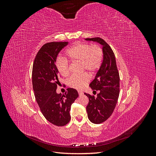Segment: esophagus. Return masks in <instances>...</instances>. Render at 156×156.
I'll list each match as a JSON object with an SVG mask.
<instances>
[{
  "mask_svg": "<svg viewBox=\"0 0 156 156\" xmlns=\"http://www.w3.org/2000/svg\"><path fill=\"white\" fill-rule=\"evenodd\" d=\"M78 93H79V95L80 96H81L83 95V92H81V91H78Z\"/></svg>",
  "mask_w": 156,
  "mask_h": 156,
  "instance_id": "obj_1",
  "label": "esophagus"
}]
</instances>
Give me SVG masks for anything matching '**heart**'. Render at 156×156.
I'll return each instance as SVG.
<instances>
[{"label":"heart","mask_w":156,"mask_h":156,"mask_svg":"<svg viewBox=\"0 0 156 156\" xmlns=\"http://www.w3.org/2000/svg\"><path fill=\"white\" fill-rule=\"evenodd\" d=\"M66 56L72 62L81 63V72H88L94 73L100 69L103 60V51L100 46L91 45L88 44H77L69 48ZM58 72L63 77L69 75V66L67 60H58L56 64ZM90 81V77L87 73L79 76H73L68 81V85L77 90H81Z\"/></svg>","instance_id":"obj_1"}]
</instances>
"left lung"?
<instances>
[{
    "label": "left lung",
    "mask_w": 156,
    "mask_h": 156,
    "mask_svg": "<svg viewBox=\"0 0 156 156\" xmlns=\"http://www.w3.org/2000/svg\"><path fill=\"white\" fill-rule=\"evenodd\" d=\"M85 40L96 41L102 45L103 56L101 67L89 85L94 92L98 90L99 94L95 98L84 93L89 100L87 106L88 119L98 124L107 120L114 111L120 93V76L115 54L108 44L100 37Z\"/></svg>",
    "instance_id": "8db88e82"
}]
</instances>
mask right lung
Listing matches in <instances>:
<instances>
[{
    "instance_id": "obj_1",
    "label": "right lung",
    "mask_w": 156,
    "mask_h": 156,
    "mask_svg": "<svg viewBox=\"0 0 156 156\" xmlns=\"http://www.w3.org/2000/svg\"><path fill=\"white\" fill-rule=\"evenodd\" d=\"M67 41H53L44 44L37 52L32 67V86L36 100L45 119L57 126L70 120L71 106L78 98L76 90L67 88L64 94H57L58 71L56 66L58 54Z\"/></svg>"
}]
</instances>
